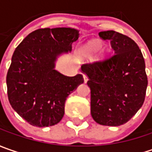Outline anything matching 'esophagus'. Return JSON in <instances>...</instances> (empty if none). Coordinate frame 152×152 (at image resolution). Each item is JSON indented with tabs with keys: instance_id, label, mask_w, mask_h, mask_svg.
Returning a JSON list of instances; mask_svg holds the SVG:
<instances>
[{
	"instance_id": "34e87169",
	"label": "esophagus",
	"mask_w": 152,
	"mask_h": 152,
	"mask_svg": "<svg viewBox=\"0 0 152 152\" xmlns=\"http://www.w3.org/2000/svg\"><path fill=\"white\" fill-rule=\"evenodd\" d=\"M83 78H84V82H85V83H86V82L88 81V79H89L88 76H87L86 74H84V75H83Z\"/></svg>"
}]
</instances>
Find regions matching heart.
Instances as JSON below:
<instances>
[{
  "instance_id": "heart-1",
  "label": "heart",
  "mask_w": 152,
  "mask_h": 152,
  "mask_svg": "<svg viewBox=\"0 0 152 152\" xmlns=\"http://www.w3.org/2000/svg\"><path fill=\"white\" fill-rule=\"evenodd\" d=\"M101 49H102V45L100 44L99 42H96V41L90 42L89 44L86 45L85 47V52H86L88 55L95 54V53L98 52Z\"/></svg>"
}]
</instances>
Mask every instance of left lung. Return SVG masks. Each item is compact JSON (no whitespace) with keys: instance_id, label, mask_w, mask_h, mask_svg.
<instances>
[{"instance_id":"1","label":"left lung","mask_w":152,"mask_h":152,"mask_svg":"<svg viewBox=\"0 0 152 152\" xmlns=\"http://www.w3.org/2000/svg\"><path fill=\"white\" fill-rule=\"evenodd\" d=\"M110 40L113 55L85 63L91 88V112L99 124H126L142 107L148 85L145 64L138 45L129 36L113 30L99 33Z\"/></svg>"}]
</instances>
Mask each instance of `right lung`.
Segmentation results:
<instances>
[{
  "instance_id": "obj_1",
  "label": "right lung",
  "mask_w": 152,
  "mask_h": 152,
  "mask_svg": "<svg viewBox=\"0 0 152 152\" xmlns=\"http://www.w3.org/2000/svg\"><path fill=\"white\" fill-rule=\"evenodd\" d=\"M79 31L71 28H39L18 45L7 74V96L12 107L33 126L58 124L69 94L84 82L82 74L64 76L54 69L55 61L72 50Z\"/></svg>"
}]
</instances>
